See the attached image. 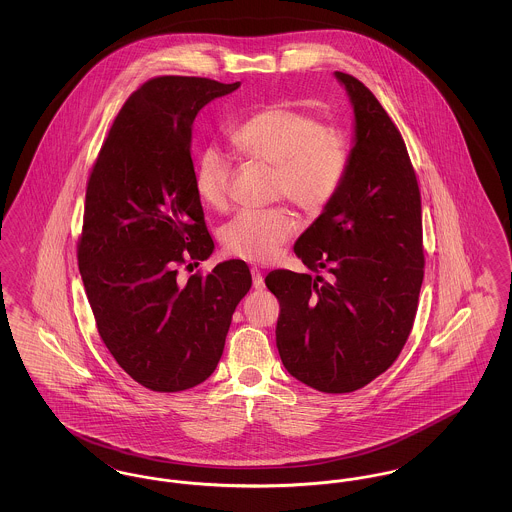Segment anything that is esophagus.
<instances>
[{"label": "esophagus", "mask_w": 512, "mask_h": 512, "mask_svg": "<svg viewBox=\"0 0 512 512\" xmlns=\"http://www.w3.org/2000/svg\"><path fill=\"white\" fill-rule=\"evenodd\" d=\"M251 276H253V288L255 290H263L265 288V278H263L261 270L255 267L251 268Z\"/></svg>", "instance_id": "1"}]
</instances>
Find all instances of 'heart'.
<instances>
[{
    "instance_id": "heart-1",
    "label": "heart",
    "mask_w": 512,
    "mask_h": 512,
    "mask_svg": "<svg viewBox=\"0 0 512 512\" xmlns=\"http://www.w3.org/2000/svg\"><path fill=\"white\" fill-rule=\"evenodd\" d=\"M242 159L272 171L268 197L288 199L305 215L322 213L338 194L351 161V142L336 124L288 101L251 115L232 134ZM195 194L211 209L228 203L230 165L219 153H205L195 169ZM295 224L284 207L240 211L220 230V244L249 263L272 261L293 236Z\"/></svg>"
}]
</instances>
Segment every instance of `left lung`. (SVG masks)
Instances as JSON below:
<instances>
[{
	"label": "left lung",
	"instance_id": "left-lung-1",
	"mask_svg": "<svg viewBox=\"0 0 512 512\" xmlns=\"http://www.w3.org/2000/svg\"><path fill=\"white\" fill-rule=\"evenodd\" d=\"M355 111V146L332 203L293 247L303 265L265 278L280 303L286 370L324 393L361 390L399 357L424 278L422 207L405 140L361 80L336 73Z\"/></svg>",
	"mask_w": 512,
	"mask_h": 512
}]
</instances>
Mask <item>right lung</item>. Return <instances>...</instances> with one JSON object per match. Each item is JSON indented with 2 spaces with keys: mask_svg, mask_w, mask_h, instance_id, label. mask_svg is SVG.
Segmentation results:
<instances>
[{
  "mask_svg": "<svg viewBox=\"0 0 512 512\" xmlns=\"http://www.w3.org/2000/svg\"><path fill=\"white\" fill-rule=\"evenodd\" d=\"M238 86L201 76L147 80L122 105L90 171L80 276L105 347L147 390L205 382L251 288L240 259L178 280V267H197L215 249L195 194L192 124L203 105Z\"/></svg>",
  "mask_w": 512,
  "mask_h": 512,
  "instance_id": "1",
  "label": "right lung"
}]
</instances>
